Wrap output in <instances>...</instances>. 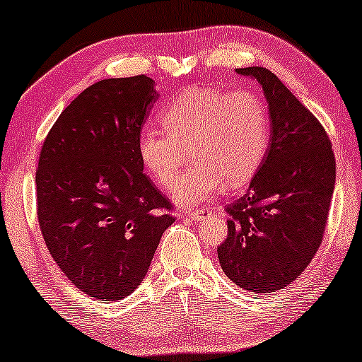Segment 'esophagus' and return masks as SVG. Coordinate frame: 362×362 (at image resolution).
<instances>
[{"label": "esophagus", "mask_w": 362, "mask_h": 362, "mask_svg": "<svg viewBox=\"0 0 362 362\" xmlns=\"http://www.w3.org/2000/svg\"><path fill=\"white\" fill-rule=\"evenodd\" d=\"M188 218H190L192 221H195V223H198V221H202L204 218V211L203 209H195V211L188 213Z\"/></svg>", "instance_id": "obj_1"}]
</instances>
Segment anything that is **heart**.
Returning <instances> with one entry per match:
<instances>
[{
  "label": "heart",
  "instance_id": "1",
  "mask_svg": "<svg viewBox=\"0 0 362 362\" xmlns=\"http://www.w3.org/2000/svg\"><path fill=\"white\" fill-rule=\"evenodd\" d=\"M165 134L144 132L138 141L141 164L158 185H174L188 151L193 163L175 183L174 199L193 206L211 198L226 183H250L265 159L268 115L250 90L192 86L160 112Z\"/></svg>",
  "mask_w": 362,
  "mask_h": 362
}]
</instances>
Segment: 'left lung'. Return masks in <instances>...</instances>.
<instances>
[{"label":"left lung","mask_w":362,"mask_h":362,"mask_svg":"<svg viewBox=\"0 0 362 362\" xmlns=\"http://www.w3.org/2000/svg\"><path fill=\"white\" fill-rule=\"evenodd\" d=\"M262 86L269 141L249 190L228 204V239L218 247L221 268L250 293H274L294 281L322 244L337 179L325 128L276 74L237 68Z\"/></svg>","instance_id":"left-lung-1"}]
</instances>
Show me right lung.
<instances>
[{
  "label": "right lung",
  "mask_w": 362,
  "mask_h": 362,
  "mask_svg": "<svg viewBox=\"0 0 362 362\" xmlns=\"http://www.w3.org/2000/svg\"><path fill=\"white\" fill-rule=\"evenodd\" d=\"M158 99L144 74L102 79L62 112L43 141L35 174L43 239L64 276L94 299L132 294L175 221L138 154Z\"/></svg>",
  "instance_id": "right-lung-1"
}]
</instances>
